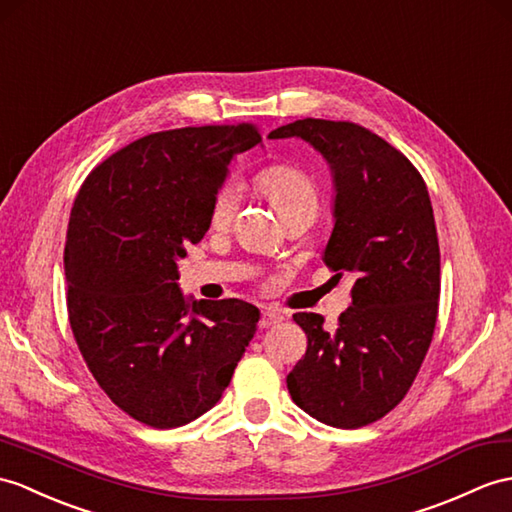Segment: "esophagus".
I'll return each instance as SVG.
<instances>
[{
    "label": "esophagus",
    "mask_w": 512,
    "mask_h": 512,
    "mask_svg": "<svg viewBox=\"0 0 512 512\" xmlns=\"http://www.w3.org/2000/svg\"><path fill=\"white\" fill-rule=\"evenodd\" d=\"M283 320V316L277 312V310H270V307H266V310H261V316H259V327L261 329H268L272 325H279Z\"/></svg>",
    "instance_id": "34e87169"
}]
</instances>
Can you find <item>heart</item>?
Here are the masks:
<instances>
[{
    "label": "heart",
    "mask_w": 512,
    "mask_h": 512,
    "mask_svg": "<svg viewBox=\"0 0 512 512\" xmlns=\"http://www.w3.org/2000/svg\"><path fill=\"white\" fill-rule=\"evenodd\" d=\"M259 185L266 196L277 207L281 218L299 209H314L318 207V189L310 174H305L292 165H270L264 172H259ZM242 183L235 176H229L220 185L213 196L211 205V220L216 227H224L235 216L237 205H240Z\"/></svg>",
    "instance_id": "1"
}]
</instances>
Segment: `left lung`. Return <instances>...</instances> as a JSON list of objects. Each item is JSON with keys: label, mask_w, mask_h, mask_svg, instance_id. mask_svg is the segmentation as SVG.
<instances>
[{"label": "left lung", "mask_w": 512, "mask_h": 512, "mask_svg": "<svg viewBox=\"0 0 512 512\" xmlns=\"http://www.w3.org/2000/svg\"><path fill=\"white\" fill-rule=\"evenodd\" d=\"M314 146L334 176V231L325 264L351 275V307L334 334L323 316L294 314L307 351L288 375L292 401L316 421L355 430L406 397L434 336L441 251L419 170L353 122L296 120L268 135Z\"/></svg>", "instance_id": "obj_1"}]
</instances>
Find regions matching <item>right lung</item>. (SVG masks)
Returning a JSON list of instances; mask_svg holds the SVG:
<instances>
[{"instance_id":"add662e5","label":"right lung","mask_w":512,"mask_h":512,"mask_svg":"<svg viewBox=\"0 0 512 512\" xmlns=\"http://www.w3.org/2000/svg\"><path fill=\"white\" fill-rule=\"evenodd\" d=\"M259 141L253 124L146 135L100 163L71 207L65 277L76 344L115 406L157 430L216 406L255 336V305L185 299L176 259L205 237L231 159Z\"/></svg>"}]
</instances>
